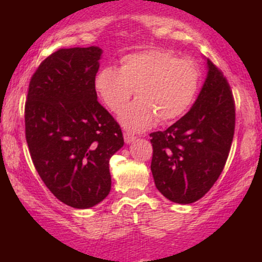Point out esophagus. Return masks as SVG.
<instances>
[{"instance_id":"obj_1","label":"esophagus","mask_w":262,"mask_h":262,"mask_svg":"<svg viewBox=\"0 0 262 262\" xmlns=\"http://www.w3.org/2000/svg\"><path fill=\"white\" fill-rule=\"evenodd\" d=\"M123 135H124V141L127 144L133 143V141L137 139V137H135V135H133V134H130V133H124Z\"/></svg>"}]
</instances>
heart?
<instances>
[{"label": "heart", "mask_w": 262, "mask_h": 262, "mask_svg": "<svg viewBox=\"0 0 262 262\" xmlns=\"http://www.w3.org/2000/svg\"><path fill=\"white\" fill-rule=\"evenodd\" d=\"M201 73L188 59H179L170 50L148 49L127 54L119 69L104 66L95 77V89L102 102L118 113L133 95L138 97L121 113L129 130L151 127L156 119L170 123L192 106L200 89Z\"/></svg>", "instance_id": "b5f03b06"}]
</instances>
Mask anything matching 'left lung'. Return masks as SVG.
<instances>
[{
	"label": "left lung",
	"instance_id": "8db88e82",
	"mask_svg": "<svg viewBox=\"0 0 262 262\" xmlns=\"http://www.w3.org/2000/svg\"><path fill=\"white\" fill-rule=\"evenodd\" d=\"M208 75L196 102L166 130L150 134L151 172L167 200L189 204L221 176L235 129V103L223 73L207 60Z\"/></svg>",
	"mask_w": 262,
	"mask_h": 262
}]
</instances>
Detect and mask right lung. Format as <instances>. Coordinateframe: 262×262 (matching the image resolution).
Here are the masks:
<instances>
[{
    "mask_svg": "<svg viewBox=\"0 0 262 262\" xmlns=\"http://www.w3.org/2000/svg\"><path fill=\"white\" fill-rule=\"evenodd\" d=\"M98 47L59 49L29 82L26 139L35 170L50 192L73 208L96 206L111 191L110 159L122 129L97 101Z\"/></svg>",
    "mask_w": 262,
    "mask_h": 262,
    "instance_id": "obj_1",
    "label": "right lung"
}]
</instances>
